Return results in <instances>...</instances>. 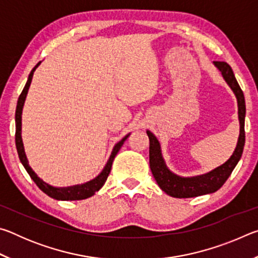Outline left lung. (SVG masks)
Instances as JSON below:
<instances>
[{"mask_svg": "<svg viewBox=\"0 0 258 258\" xmlns=\"http://www.w3.org/2000/svg\"><path fill=\"white\" fill-rule=\"evenodd\" d=\"M213 63L221 72L224 81L228 83L237 98L238 118L240 124L237 147H235L232 156L223 165L218 166L213 171L203 174V175L184 177L176 175L172 171H169L163 158V155H161L159 141L154 133L147 131L150 142L149 163L152 175H154L156 182L158 183L160 189L174 198H192L217 191L228 180L238 161L241 158L244 146V117H246V103H244L243 92L235 80L232 68L228 63L223 61H214Z\"/></svg>", "mask_w": 258, "mask_h": 258, "instance_id": "obj_1", "label": "left lung"}]
</instances>
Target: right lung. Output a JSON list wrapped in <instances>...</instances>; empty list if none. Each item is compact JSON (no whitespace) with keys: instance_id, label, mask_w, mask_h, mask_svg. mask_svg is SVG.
I'll use <instances>...</instances> for the list:
<instances>
[{"instance_id":"obj_1","label":"right lung","mask_w":258,"mask_h":258,"mask_svg":"<svg viewBox=\"0 0 258 258\" xmlns=\"http://www.w3.org/2000/svg\"><path fill=\"white\" fill-rule=\"evenodd\" d=\"M40 63H41V61L33 68V71L30 72L27 83H26L23 92H21V94L19 95L18 103H17V109H16V147H17V151H18L19 159H20L21 164H23L26 171H27V173L29 174V176L32 177V180L35 183H36V185L40 187V189L43 192H44V194L49 196V197L56 199V200H82V199L90 198V197H92L95 192L101 189L104 183H106L109 173H110V171H111L112 161H113V159H115L117 152L120 150L121 146L124 145V142L126 141V139L130 137L131 133H128L127 135H125V137L121 139L118 143H116L115 147H113L112 151H111L110 157H109L106 166L103 167L101 173H100L97 177H94L93 180H91V181L86 182V183H83V184H76V185H72V186H63V187L52 186L50 184H47L46 182H44L42 180V178L37 176V174L35 173L32 169V167L29 166L28 159H27V157H26V154H25L23 139H21V115H23V108H24V104H25L26 97H27L30 83H32L34 72L36 71V68L38 66H40Z\"/></svg>"}]
</instances>
